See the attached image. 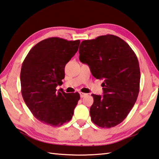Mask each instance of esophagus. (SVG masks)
Returning <instances> with one entry per match:
<instances>
[{"label": "esophagus", "mask_w": 159, "mask_h": 159, "mask_svg": "<svg viewBox=\"0 0 159 159\" xmlns=\"http://www.w3.org/2000/svg\"><path fill=\"white\" fill-rule=\"evenodd\" d=\"M79 94H80V98H83L87 96V94H85V93H83V92H79Z\"/></svg>", "instance_id": "esophagus-1"}]
</instances>
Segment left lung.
I'll use <instances>...</instances> for the list:
<instances>
[{
    "instance_id": "8db88e82",
    "label": "left lung",
    "mask_w": 159,
    "mask_h": 159,
    "mask_svg": "<svg viewBox=\"0 0 159 159\" xmlns=\"http://www.w3.org/2000/svg\"><path fill=\"white\" fill-rule=\"evenodd\" d=\"M79 54V60L89 65L92 75L104 80V94H92V121L102 128L119 125L131 111L139 93L137 57L125 40L111 34L83 40Z\"/></svg>"
}]
</instances>
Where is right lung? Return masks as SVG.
<instances>
[{"mask_svg":"<svg viewBox=\"0 0 159 159\" xmlns=\"http://www.w3.org/2000/svg\"><path fill=\"white\" fill-rule=\"evenodd\" d=\"M80 40L52 37L37 43L22 64L21 93L34 117L52 127L69 122L80 99L78 92H57L65 67L79 49Z\"/></svg>","mask_w":159,"mask_h":159,"instance_id":"obj_1","label":"right lung"}]
</instances>
